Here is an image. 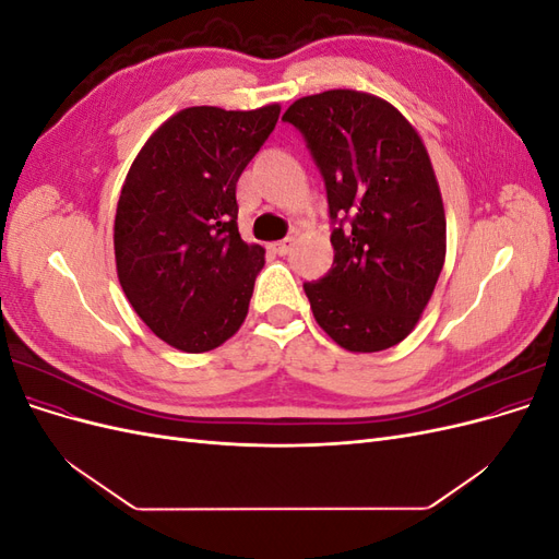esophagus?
I'll return each instance as SVG.
<instances>
[{
    "instance_id": "obj_1",
    "label": "esophagus",
    "mask_w": 559,
    "mask_h": 559,
    "mask_svg": "<svg viewBox=\"0 0 559 559\" xmlns=\"http://www.w3.org/2000/svg\"><path fill=\"white\" fill-rule=\"evenodd\" d=\"M292 249H294V238H284V240L273 245V251L280 253V257H286V253H289Z\"/></svg>"
}]
</instances>
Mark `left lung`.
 Here are the masks:
<instances>
[{
    "instance_id": "obj_1",
    "label": "left lung",
    "mask_w": 559,
    "mask_h": 559,
    "mask_svg": "<svg viewBox=\"0 0 559 559\" xmlns=\"http://www.w3.org/2000/svg\"><path fill=\"white\" fill-rule=\"evenodd\" d=\"M296 126L324 177L333 267L302 289L317 324L349 352L399 345L419 321L445 263V210L417 130L382 97H300Z\"/></svg>"
}]
</instances>
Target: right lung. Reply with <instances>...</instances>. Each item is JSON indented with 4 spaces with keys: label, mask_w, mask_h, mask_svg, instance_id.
Segmentation results:
<instances>
[{
    "label": "right lung",
    "mask_w": 559,
    "mask_h": 559,
    "mask_svg": "<svg viewBox=\"0 0 559 559\" xmlns=\"http://www.w3.org/2000/svg\"><path fill=\"white\" fill-rule=\"evenodd\" d=\"M277 118L280 105L181 109L130 165L114 222L116 273L134 312L175 349L210 352L247 317L265 249L240 238L235 186Z\"/></svg>",
    "instance_id": "add662e5"
}]
</instances>
